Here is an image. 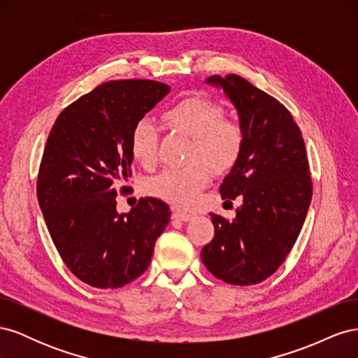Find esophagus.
Returning a JSON list of instances; mask_svg holds the SVG:
<instances>
[{
    "mask_svg": "<svg viewBox=\"0 0 358 358\" xmlns=\"http://www.w3.org/2000/svg\"><path fill=\"white\" fill-rule=\"evenodd\" d=\"M173 216L178 220H182V221H189L192 218V215L189 212H183V210H179V209H175L173 210Z\"/></svg>",
    "mask_w": 358,
    "mask_h": 358,
    "instance_id": "1",
    "label": "esophagus"
}]
</instances>
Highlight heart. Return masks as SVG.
<instances>
[{
  "label": "heart",
  "instance_id": "heart-1",
  "mask_svg": "<svg viewBox=\"0 0 358 358\" xmlns=\"http://www.w3.org/2000/svg\"><path fill=\"white\" fill-rule=\"evenodd\" d=\"M166 116L178 129L194 137L189 150V161L194 162L182 169L162 170L149 180V191L173 204L189 208L210 180V169L227 171L241 158L245 134L239 124L222 119L224 112L218 104L199 96L176 103ZM157 143L158 129L152 119L137 121L129 137L133 158L145 167L154 166Z\"/></svg>",
  "mask_w": 358,
  "mask_h": 358
}]
</instances>
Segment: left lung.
Masks as SVG:
<instances>
[{"label":"left lung","instance_id":"8db88e82","mask_svg":"<svg viewBox=\"0 0 358 358\" xmlns=\"http://www.w3.org/2000/svg\"><path fill=\"white\" fill-rule=\"evenodd\" d=\"M234 106L245 134L241 158L221 183V197H242L236 218L210 213L215 236L201 249L209 272L231 285L273 275L294 246L312 199L306 148L285 107L241 76H210Z\"/></svg>","mask_w":358,"mask_h":358}]
</instances>
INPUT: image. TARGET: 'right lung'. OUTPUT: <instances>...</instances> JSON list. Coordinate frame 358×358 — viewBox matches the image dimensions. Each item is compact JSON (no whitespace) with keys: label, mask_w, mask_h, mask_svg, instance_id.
I'll use <instances>...</instances> for the list:
<instances>
[{"label":"right lung","mask_w":358,"mask_h":358,"mask_svg":"<svg viewBox=\"0 0 358 358\" xmlns=\"http://www.w3.org/2000/svg\"><path fill=\"white\" fill-rule=\"evenodd\" d=\"M170 92L155 80H112L61 112L43 152L37 199L62 262L82 282L119 288L142 275L170 221L169 204L142 199L128 213L116 196L128 179L137 121Z\"/></svg>","instance_id":"1"}]
</instances>
